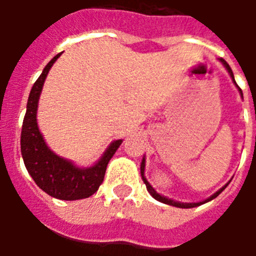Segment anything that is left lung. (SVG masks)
I'll return each mask as SVG.
<instances>
[{"label":"left lung","mask_w":256,"mask_h":256,"mask_svg":"<svg viewBox=\"0 0 256 256\" xmlns=\"http://www.w3.org/2000/svg\"><path fill=\"white\" fill-rule=\"evenodd\" d=\"M220 62H222V64L225 66L226 70L229 71L232 79L234 80V76H233V72H232V68L229 67V64L226 63L224 58H220ZM234 84H236V82H234ZM236 86H237V84H236ZM237 88H238V86H237ZM240 93H242V89H240ZM144 170H145V159H142V162H141V177H142V181H144L145 186H146V190H148V192H150V194H152V198H156V200H159V202H162V203L168 204V206H174V207H180V208H193V207H198V206H200V204L207 203V202H210V200H212V198H216V196H218V194H220V193L226 188V186H228V184H226L224 188H220V190H218V192H216V193H214V194H212L211 198H207V200H204V202H200V203H180V202H174V200H172V198H164V196H162V194H159V193H156L155 189L150 186V182L146 181V178L144 177Z\"/></svg>","instance_id":"left-lung-1"}]
</instances>
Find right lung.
<instances>
[{
  "label": "right lung",
  "mask_w": 256,
  "mask_h": 256,
  "mask_svg": "<svg viewBox=\"0 0 256 256\" xmlns=\"http://www.w3.org/2000/svg\"><path fill=\"white\" fill-rule=\"evenodd\" d=\"M58 58L60 53L46 64L31 89L22 126L20 146L27 172L44 192L60 200H79L98 190L104 181L106 164L122 144V140L114 141L100 160L89 168H78L48 148L36 124V108L45 78Z\"/></svg>",
  "instance_id": "obj_1"
}]
</instances>
